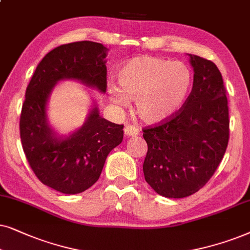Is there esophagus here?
Returning <instances> with one entry per match:
<instances>
[{"mask_svg":"<svg viewBox=\"0 0 250 250\" xmlns=\"http://www.w3.org/2000/svg\"><path fill=\"white\" fill-rule=\"evenodd\" d=\"M125 135L127 136V137H134V136H138L139 129L134 127V125H125Z\"/></svg>","mask_w":250,"mask_h":250,"instance_id":"1","label":"esophagus"}]
</instances>
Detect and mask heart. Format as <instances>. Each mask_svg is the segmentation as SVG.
Masks as SVG:
<instances>
[{"mask_svg": "<svg viewBox=\"0 0 250 250\" xmlns=\"http://www.w3.org/2000/svg\"><path fill=\"white\" fill-rule=\"evenodd\" d=\"M107 95L115 105L135 102L139 118L149 125L171 119L181 111L191 94L193 73L185 62H172L151 56L135 57L118 71Z\"/></svg>", "mask_w": 250, "mask_h": 250, "instance_id": "1", "label": "heart"}]
</instances>
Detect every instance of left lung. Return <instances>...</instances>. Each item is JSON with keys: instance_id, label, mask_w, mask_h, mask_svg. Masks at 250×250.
<instances>
[{"instance_id": "obj_1", "label": "left lung", "mask_w": 250, "mask_h": 250, "mask_svg": "<svg viewBox=\"0 0 250 250\" xmlns=\"http://www.w3.org/2000/svg\"><path fill=\"white\" fill-rule=\"evenodd\" d=\"M193 86L175 116L144 129L145 181L166 198L181 199L204 188L221 164L229 143V106L214 62L188 55Z\"/></svg>"}]
</instances>
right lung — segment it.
Returning <instances> with one entry per match:
<instances>
[{
  "label": "right lung",
  "instance_id": "right-lung-1",
  "mask_svg": "<svg viewBox=\"0 0 250 250\" xmlns=\"http://www.w3.org/2000/svg\"><path fill=\"white\" fill-rule=\"evenodd\" d=\"M102 43L73 42L46 53L26 89L21 115V138L26 159L40 181L64 194H78L98 181L106 158L121 144L123 125L99 115L94 99L81 127L59 135L48 118L50 95L61 81H78L106 91V56Z\"/></svg>",
  "mask_w": 250,
  "mask_h": 250
}]
</instances>
